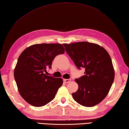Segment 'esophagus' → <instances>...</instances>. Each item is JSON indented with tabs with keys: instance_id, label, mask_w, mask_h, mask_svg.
Returning <instances> with one entry per match:
<instances>
[{
	"instance_id": "esophagus-1",
	"label": "esophagus",
	"mask_w": 129,
	"mask_h": 129,
	"mask_svg": "<svg viewBox=\"0 0 129 129\" xmlns=\"http://www.w3.org/2000/svg\"><path fill=\"white\" fill-rule=\"evenodd\" d=\"M63 81H64V82L65 83H68V82H69L71 81V79H64Z\"/></svg>"
}]
</instances>
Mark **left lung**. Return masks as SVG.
<instances>
[{
  "mask_svg": "<svg viewBox=\"0 0 129 129\" xmlns=\"http://www.w3.org/2000/svg\"><path fill=\"white\" fill-rule=\"evenodd\" d=\"M63 46L77 68L85 69V75L75 79L78 88L72 93L74 100L86 107L100 103L108 93L114 79L109 53L98 44L87 42Z\"/></svg>",
  "mask_w": 129,
  "mask_h": 129,
  "instance_id": "obj_1",
  "label": "left lung"
}]
</instances>
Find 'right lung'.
Masks as SVG:
<instances>
[{"label":"right lung","instance_id":"right-lung-1","mask_svg":"<svg viewBox=\"0 0 129 129\" xmlns=\"http://www.w3.org/2000/svg\"><path fill=\"white\" fill-rule=\"evenodd\" d=\"M65 49L58 43L36 44L25 49L18 58L14 77L20 94L33 106L39 107L48 104L55 97L62 86V78L44 73L51 68L57 55Z\"/></svg>","mask_w":129,"mask_h":129}]
</instances>
